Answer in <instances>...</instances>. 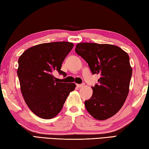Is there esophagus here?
Segmentation results:
<instances>
[{"label": "esophagus", "mask_w": 149, "mask_h": 149, "mask_svg": "<svg viewBox=\"0 0 149 149\" xmlns=\"http://www.w3.org/2000/svg\"><path fill=\"white\" fill-rule=\"evenodd\" d=\"M84 86H85V83H82V84H77V87H79V88L83 87Z\"/></svg>", "instance_id": "esophagus-1"}]
</instances>
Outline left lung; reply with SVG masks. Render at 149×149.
I'll return each mask as SVG.
<instances>
[{
  "instance_id": "8db88e82",
  "label": "left lung",
  "mask_w": 149,
  "mask_h": 149,
  "mask_svg": "<svg viewBox=\"0 0 149 149\" xmlns=\"http://www.w3.org/2000/svg\"><path fill=\"white\" fill-rule=\"evenodd\" d=\"M75 51L88 63L92 74L100 75L91 98L85 101L86 110L97 120L111 117L129 93L132 69L128 55L116 45L96 43H79Z\"/></svg>"
}]
</instances>
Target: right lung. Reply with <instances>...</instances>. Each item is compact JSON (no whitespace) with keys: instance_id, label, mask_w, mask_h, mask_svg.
<instances>
[{"instance_id":"1","label":"right lung","mask_w":149,"mask_h":149,"mask_svg":"<svg viewBox=\"0 0 149 149\" xmlns=\"http://www.w3.org/2000/svg\"><path fill=\"white\" fill-rule=\"evenodd\" d=\"M74 44L67 42L39 44L26 49L18 60L17 75L25 103L35 115L50 119L58 114L75 83H60L56 72L66 76L61 65Z\"/></svg>"}]
</instances>
